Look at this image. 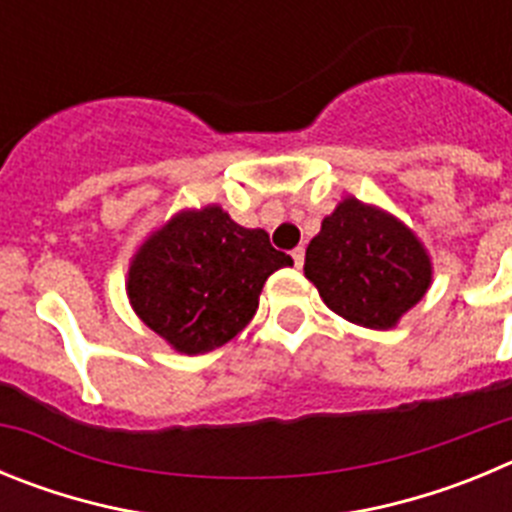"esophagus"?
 <instances>
[{"label": "esophagus", "mask_w": 512, "mask_h": 512, "mask_svg": "<svg viewBox=\"0 0 512 512\" xmlns=\"http://www.w3.org/2000/svg\"><path fill=\"white\" fill-rule=\"evenodd\" d=\"M292 259H295V266H297V269H300V266L305 264V248L297 246L295 251H292Z\"/></svg>", "instance_id": "obj_1"}]
</instances>
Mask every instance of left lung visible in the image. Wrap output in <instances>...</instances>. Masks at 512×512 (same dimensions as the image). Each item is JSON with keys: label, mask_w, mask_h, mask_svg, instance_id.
I'll return each mask as SVG.
<instances>
[{"label": "left lung", "mask_w": 512, "mask_h": 512, "mask_svg": "<svg viewBox=\"0 0 512 512\" xmlns=\"http://www.w3.org/2000/svg\"><path fill=\"white\" fill-rule=\"evenodd\" d=\"M305 277L348 323L390 330L425 297L433 264L402 220L346 197L307 246Z\"/></svg>", "instance_id": "8db88e82"}]
</instances>
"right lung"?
<instances>
[{
	"mask_svg": "<svg viewBox=\"0 0 512 512\" xmlns=\"http://www.w3.org/2000/svg\"><path fill=\"white\" fill-rule=\"evenodd\" d=\"M292 266L261 228H243L220 205L179 210L133 253L130 307L176 354L200 356L251 323L266 279Z\"/></svg>",
	"mask_w": 512,
	"mask_h": 512,
	"instance_id": "right-lung-1",
	"label": "right lung"
}]
</instances>
